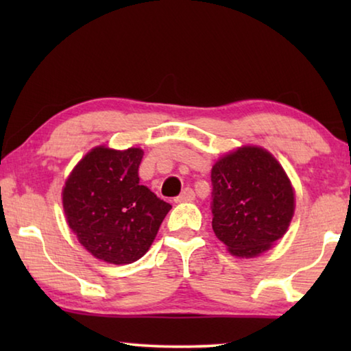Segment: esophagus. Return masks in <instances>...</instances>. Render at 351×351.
Wrapping results in <instances>:
<instances>
[{
  "label": "esophagus",
  "mask_w": 351,
  "mask_h": 351,
  "mask_svg": "<svg viewBox=\"0 0 351 351\" xmlns=\"http://www.w3.org/2000/svg\"><path fill=\"white\" fill-rule=\"evenodd\" d=\"M193 199H195V192H193V190L192 189H186L175 201H176V203H190V201H193Z\"/></svg>",
  "instance_id": "obj_1"
}]
</instances>
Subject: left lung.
<instances>
[{"mask_svg":"<svg viewBox=\"0 0 351 351\" xmlns=\"http://www.w3.org/2000/svg\"><path fill=\"white\" fill-rule=\"evenodd\" d=\"M212 229L239 258L258 257L287 234L295 193L282 164L266 148L241 145L212 167Z\"/></svg>","mask_w":351,"mask_h":351,"instance_id":"left-lung-1","label":"left lung"}]
</instances>
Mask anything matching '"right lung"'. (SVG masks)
<instances>
[{"label":"right lung","mask_w":351,"mask_h":351,"mask_svg":"<svg viewBox=\"0 0 351 351\" xmlns=\"http://www.w3.org/2000/svg\"><path fill=\"white\" fill-rule=\"evenodd\" d=\"M144 150L91 148L62 189L69 229L93 257L128 265L144 257L171 206L139 184Z\"/></svg>","instance_id":"1"}]
</instances>
